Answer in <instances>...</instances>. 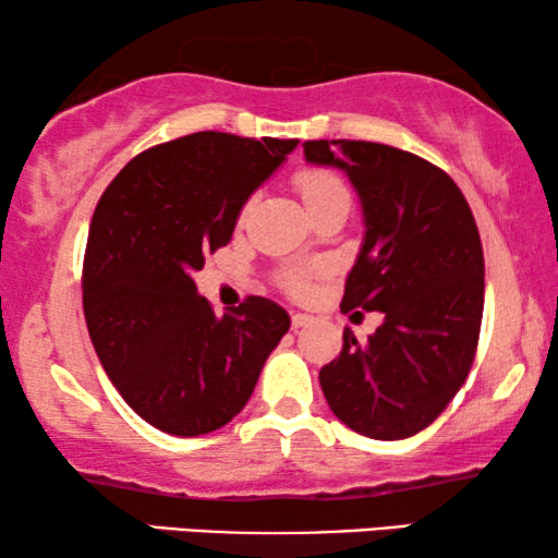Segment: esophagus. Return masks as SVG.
<instances>
[{
  "instance_id": "1",
  "label": "esophagus",
  "mask_w": 558,
  "mask_h": 558,
  "mask_svg": "<svg viewBox=\"0 0 558 558\" xmlns=\"http://www.w3.org/2000/svg\"><path fill=\"white\" fill-rule=\"evenodd\" d=\"M312 323L310 315H304V312H294L292 315V330H302V327H307Z\"/></svg>"
}]
</instances>
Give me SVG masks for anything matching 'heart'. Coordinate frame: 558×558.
Masks as SVG:
<instances>
[{"mask_svg": "<svg viewBox=\"0 0 558 558\" xmlns=\"http://www.w3.org/2000/svg\"><path fill=\"white\" fill-rule=\"evenodd\" d=\"M294 185L300 190L304 205L310 210H315L317 205H323L327 201H335V197H348L345 182L340 180V174H335L327 167H302L294 174ZM284 284L289 292L294 294H304L310 287V271H289L284 277Z\"/></svg>", "mask_w": 558, "mask_h": 558, "instance_id": "1", "label": "heart"}]
</instances>
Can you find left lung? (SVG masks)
Listing matches in <instances>:
<instances>
[{
    "mask_svg": "<svg viewBox=\"0 0 558 558\" xmlns=\"http://www.w3.org/2000/svg\"><path fill=\"white\" fill-rule=\"evenodd\" d=\"M307 162L340 167L363 205L365 235L342 312H384L361 342L319 371L332 414L371 439L414 437L472 368L483 323L485 258L477 223L445 170L376 142H304Z\"/></svg>",
    "mask_w": 558,
    "mask_h": 558,
    "instance_id": "left-lung-1",
    "label": "left lung"
}]
</instances>
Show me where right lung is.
Instances as JSON below:
<instances>
[{"instance_id": "add662e5", "label": "right lung", "mask_w": 558, "mask_h": 558, "mask_svg": "<svg viewBox=\"0 0 558 558\" xmlns=\"http://www.w3.org/2000/svg\"><path fill=\"white\" fill-rule=\"evenodd\" d=\"M296 144L180 136L136 155L96 205L83 315L106 376L157 429L197 437L231 422L292 325L264 296L218 317L193 271L231 241L243 203Z\"/></svg>"}]
</instances>
